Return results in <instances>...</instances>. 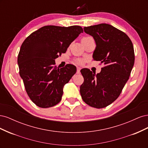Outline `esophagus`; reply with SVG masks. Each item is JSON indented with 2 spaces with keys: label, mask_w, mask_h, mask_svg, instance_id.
I'll return each instance as SVG.
<instances>
[{
  "label": "esophagus",
  "mask_w": 148,
  "mask_h": 148,
  "mask_svg": "<svg viewBox=\"0 0 148 148\" xmlns=\"http://www.w3.org/2000/svg\"><path fill=\"white\" fill-rule=\"evenodd\" d=\"M80 70H81V68L80 67H77V73H79Z\"/></svg>",
  "instance_id": "obj_1"
}]
</instances>
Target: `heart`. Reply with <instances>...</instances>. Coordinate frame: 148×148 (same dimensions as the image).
<instances>
[{"instance_id":"b5f03b06","label":"heart","mask_w":148,"mask_h":148,"mask_svg":"<svg viewBox=\"0 0 148 148\" xmlns=\"http://www.w3.org/2000/svg\"><path fill=\"white\" fill-rule=\"evenodd\" d=\"M86 38H87V37H86ZM77 63L78 64H82L83 63V60H77Z\"/></svg>"}]
</instances>
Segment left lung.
Instances as JSON below:
<instances>
[{
    "label": "left lung",
    "instance_id": "8db88e82",
    "mask_svg": "<svg viewBox=\"0 0 148 148\" xmlns=\"http://www.w3.org/2000/svg\"><path fill=\"white\" fill-rule=\"evenodd\" d=\"M84 31L96 44L93 59L105 66L97 74L88 69L81 70L84 82L80 94L89 106L104 108L117 99L129 79L135 62L133 46L126 34L109 24L88 26Z\"/></svg>",
    "mask_w": 148,
    "mask_h": 148
}]
</instances>
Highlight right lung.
Instances as JSON below:
<instances>
[{
  "label": "right lung",
  "instance_id": "add662e5",
  "mask_svg": "<svg viewBox=\"0 0 148 148\" xmlns=\"http://www.w3.org/2000/svg\"><path fill=\"white\" fill-rule=\"evenodd\" d=\"M83 32L79 26H45L31 33L21 44L18 56L19 73L26 91L41 108L56 106L62 99L64 85L77 71L73 65L55 66V59Z\"/></svg>",
  "mask_w": 148,
  "mask_h": 148
}]
</instances>
